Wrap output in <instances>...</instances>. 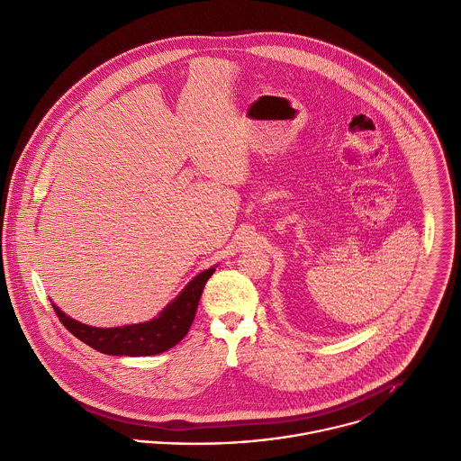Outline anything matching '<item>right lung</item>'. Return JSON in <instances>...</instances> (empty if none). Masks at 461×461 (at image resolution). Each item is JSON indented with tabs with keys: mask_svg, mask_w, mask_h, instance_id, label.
Segmentation results:
<instances>
[{
	"mask_svg": "<svg viewBox=\"0 0 461 461\" xmlns=\"http://www.w3.org/2000/svg\"><path fill=\"white\" fill-rule=\"evenodd\" d=\"M211 267L194 276L184 290L151 321L139 324H126L117 328H95L68 317L58 304L52 303L59 321L67 330L94 349L115 357H148L167 351L178 344L189 331L198 301L202 297L207 279L214 274Z\"/></svg>",
	"mask_w": 461,
	"mask_h": 461,
	"instance_id": "obj_1",
	"label": "right lung"
}]
</instances>
